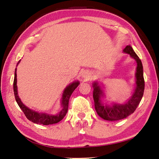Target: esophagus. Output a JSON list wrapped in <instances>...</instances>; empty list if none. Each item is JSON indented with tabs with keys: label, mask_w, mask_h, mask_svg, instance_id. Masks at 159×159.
<instances>
[{
	"label": "esophagus",
	"mask_w": 159,
	"mask_h": 159,
	"mask_svg": "<svg viewBox=\"0 0 159 159\" xmlns=\"http://www.w3.org/2000/svg\"><path fill=\"white\" fill-rule=\"evenodd\" d=\"M82 77L85 80H89L90 78V73L88 70H84L82 72Z\"/></svg>",
	"instance_id": "esophagus-1"
}]
</instances>
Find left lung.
<instances>
[{"mask_svg": "<svg viewBox=\"0 0 159 159\" xmlns=\"http://www.w3.org/2000/svg\"><path fill=\"white\" fill-rule=\"evenodd\" d=\"M123 52L129 54L130 57L135 60L137 63L135 86L134 88L132 95L129 98L123 103L112 102V103L108 104L106 102H103V98L105 97V94L99 84L97 81L93 83L95 109L98 115L106 120H119L132 114L138 106L143 94L145 82L143 79V70L142 61L130 45H127L123 50Z\"/></svg>", "mask_w": 159, "mask_h": 159, "instance_id": "obj_1", "label": "left lung"}]
</instances>
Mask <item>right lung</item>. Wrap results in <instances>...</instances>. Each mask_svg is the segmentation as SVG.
Segmentation results:
<instances>
[{
	"mask_svg": "<svg viewBox=\"0 0 159 159\" xmlns=\"http://www.w3.org/2000/svg\"><path fill=\"white\" fill-rule=\"evenodd\" d=\"M21 61V60H20ZM20 61L17 64V66L18 65ZM17 68L15 70V75H14V81H13V91L14 95H15L16 101L17 105H19L20 109H22V111L24 113L26 117L30 121L33 122L35 124L39 125H53L58 123L63 119V118L66 116V113L68 111L69 107V101L70 95L72 94L73 92L75 90L76 88L79 86L80 82L79 81H74L73 82L69 84L66 86L64 91H63L62 94V98L61 100V110L60 111L58 114L55 115L48 114V113L43 112H39L31 109L28 107L24 105L20 98L18 96L17 93Z\"/></svg>",
	"mask_w": 159,
	"mask_h": 159,
	"instance_id": "1",
	"label": "right lung"
}]
</instances>
